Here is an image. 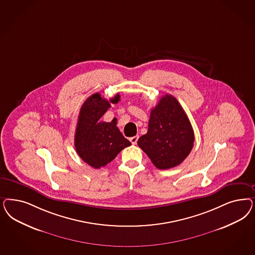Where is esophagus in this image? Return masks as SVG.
Returning <instances> with one entry per match:
<instances>
[{
    "label": "esophagus",
    "instance_id": "obj_1",
    "mask_svg": "<svg viewBox=\"0 0 255 255\" xmlns=\"http://www.w3.org/2000/svg\"><path fill=\"white\" fill-rule=\"evenodd\" d=\"M138 139H139L138 136H134V137H131V138L129 139V140H130V142H131L132 144H136L137 141H138Z\"/></svg>",
    "mask_w": 255,
    "mask_h": 255
}]
</instances>
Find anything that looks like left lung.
<instances>
[{
    "label": "left lung",
    "instance_id": "8db88e82",
    "mask_svg": "<svg viewBox=\"0 0 255 255\" xmlns=\"http://www.w3.org/2000/svg\"><path fill=\"white\" fill-rule=\"evenodd\" d=\"M194 142V132L179 102L165 95L152 109L146 134L138 145L159 170L171 169L189 156Z\"/></svg>",
    "mask_w": 255,
    "mask_h": 255
}]
</instances>
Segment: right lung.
<instances>
[{
    "label": "right lung",
    "instance_id": "right-lung-1",
    "mask_svg": "<svg viewBox=\"0 0 255 255\" xmlns=\"http://www.w3.org/2000/svg\"><path fill=\"white\" fill-rule=\"evenodd\" d=\"M119 100V94L107 100L96 93L81 108L75 132V148L82 160L95 169L110 163L124 148L131 144L117 128L116 118L109 123L100 119L111 108V103H118Z\"/></svg>",
    "mask_w": 255,
    "mask_h": 255
}]
</instances>
